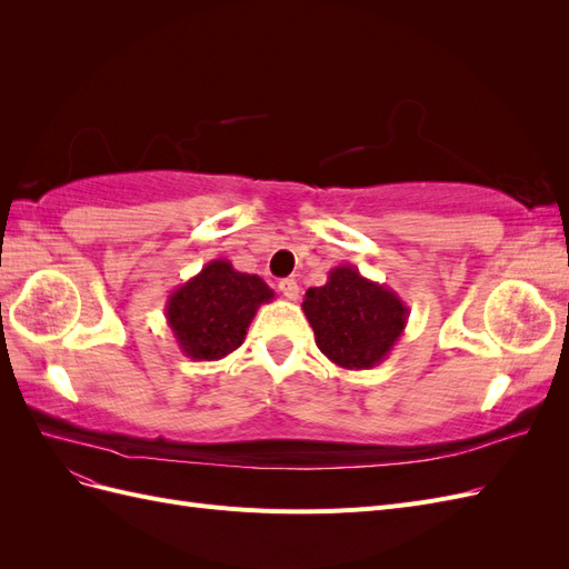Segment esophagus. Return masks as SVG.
I'll list each match as a JSON object with an SVG mask.
<instances>
[{"label":"esophagus","instance_id":"esophagus-1","mask_svg":"<svg viewBox=\"0 0 569 569\" xmlns=\"http://www.w3.org/2000/svg\"><path fill=\"white\" fill-rule=\"evenodd\" d=\"M280 291H282V297L289 299V301H297L299 299V284H297V280H282L280 282Z\"/></svg>","mask_w":569,"mask_h":569}]
</instances>
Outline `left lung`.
Returning <instances> with one entry per match:
<instances>
[{
    "label": "left lung",
    "instance_id": "1",
    "mask_svg": "<svg viewBox=\"0 0 569 569\" xmlns=\"http://www.w3.org/2000/svg\"><path fill=\"white\" fill-rule=\"evenodd\" d=\"M303 313L318 349L343 370H370L391 353L408 322V306L387 284L356 266H337L322 287L303 297Z\"/></svg>",
    "mask_w": 569,
    "mask_h": 569
}]
</instances>
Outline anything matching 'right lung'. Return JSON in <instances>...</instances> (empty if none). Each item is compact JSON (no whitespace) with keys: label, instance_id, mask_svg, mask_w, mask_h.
<instances>
[{"label":"right lung","instance_id":"add662e5","mask_svg":"<svg viewBox=\"0 0 569 569\" xmlns=\"http://www.w3.org/2000/svg\"><path fill=\"white\" fill-rule=\"evenodd\" d=\"M272 299L274 291L258 274L218 258L170 291L166 322L187 358L220 360L242 347L256 311Z\"/></svg>","mask_w":569,"mask_h":569}]
</instances>
